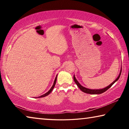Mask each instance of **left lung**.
<instances>
[{"mask_svg": "<svg viewBox=\"0 0 129 129\" xmlns=\"http://www.w3.org/2000/svg\"><path fill=\"white\" fill-rule=\"evenodd\" d=\"M121 71H122V68L121 69V71H120V73L119 74L117 78L115 79L114 81H113L112 84H110L109 85H108V86L105 87V88L103 89H88V88H86L85 87H84L83 86H82L81 85L79 82H78V81L76 80V78L75 77V76L74 75L73 76V79L74 81H75V83L77 85V86L78 88H80V89L83 92L85 93H88V94H101V93H104L105 91H106L108 89H109V88H110L111 86H112L113 84H114V83L117 81L119 79V78L120 77V76H121Z\"/></svg>", "mask_w": 129, "mask_h": 129, "instance_id": "8db88e82", "label": "left lung"}]
</instances>
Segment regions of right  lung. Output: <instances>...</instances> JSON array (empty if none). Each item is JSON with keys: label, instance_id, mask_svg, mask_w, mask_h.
<instances>
[{"label": "right lung", "instance_id": "obj_1", "mask_svg": "<svg viewBox=\"0 0 129 129\" xmlns=\"http://www.w3.org/2000/svg\"><path fill=\"white\" fill-rule=\"evenodd\" d=\"M57 75L56 76V78H55V79H54V82H53V85H52V86L51 87V88L49 89V90L48 91V92H47L46 93H45V94H43V95H40V96H39V97H38V98L44 97H45V96H47V95H49V94L51 93V91H52V90H53V89L54 86H55V84H56V80H57ZM36 98H37V97H36Z\"/></svg>", "mask_w": 129, "mask_h": 129}]
</instances>
